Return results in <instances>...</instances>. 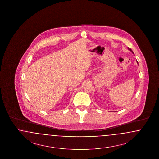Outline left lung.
<instances>
[{"label": "left lung", "instance_id": "obj_1", "mask_svg": "<svg viewBox=\"0 0 159 159\" xmlns=\"http://www.w3.org/2000/svg\"><path fill=\"white\" fill-rule=\"evenodd\" d=\"M128 49L129 50H130L131 52H132V49H129V48H128ZM132 53H134V52H132ZM136 62H137V63H138V61H136Z\"/></svg>", "mask_w": 159, "mask_h": 159}]
</instances>
